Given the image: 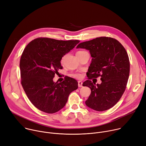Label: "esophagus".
Wrapping results in <instances>:
<instances>
[{
  "mask_svg": "<svg viewBox=\"0 0 146 146\" xmlns=\"http://www.w3.org/2000/svg\"><path fill=\"white\" fill-rule=\"evenodd\" d=\"M82 82L81 81H78V86L79 87H82Z\"/></svg>",
  "mask_w": 146,
  "mask_h": 146,
  "instance_id": "1",
  "label": "esophagus"
}]
</instances>
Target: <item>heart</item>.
<instances>
[{"label": "heart", "instance_id": "obj_1", "mask_svg": "<svg viewBox=\"0 0 146 146\" xmlns=\"http://www.w3.org/2000/svg\"><path fill=\"white\" fill-rule=\"evenodd\" d=\"M82 52H83V51H79V52H78L76 53H82ZM64 58V57H63V58H62V60H61V61H62V62L63 61ZM73 76H74V77H75V78H81V75L79 74H74V75H73Z\"/></svg>", "mask_w": 146, "mask_h": 146}]
</instances>
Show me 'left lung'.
I'll list each match as a JSON object with an SVG mask.
<instances>
[{
    "mask_svg": "<svg viewBox=\"0 0 146 146\" xmlns=\"http://www.w3.org/2000/svg\"><path fill=\"white\" fill-rule=\"evenodd\" d=\"M76 48H85L92 57L87 76L89 79L100 76L102 83L87 80L83 84L91 90L86 105L95 111L107 110L119 100L127 85L130 62L123 46L117 40L99 37L79 43Z\"/></svg>",
    "mask_w": 146,
    "mask_h": 146,
    "instance_id": "8db88e82",
    "label": "left lung"
}]
</instances>
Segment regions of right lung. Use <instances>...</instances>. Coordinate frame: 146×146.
Here are the masks:
<instances>
[{
	"instance_id": "right-lung-1",
	"label": "right lung",
	"mask_w": 146,
	"mask_h": 146,
	"mask_svg": "<svg viewBox=\"0 0 146 146\" xmlns=\"http://www.w3.org/2000/svg\"><path fill=\"white\" fill-rule=\"evenodd\" d=\"M79 42L39 38L25 47L20 61L21 85L29 100L39 110L48 114L58 111L66 106L70 94L78 89V82L72 78L60 83L53 79L62 68V57Z\"/></svg>"
}]
</instances>
